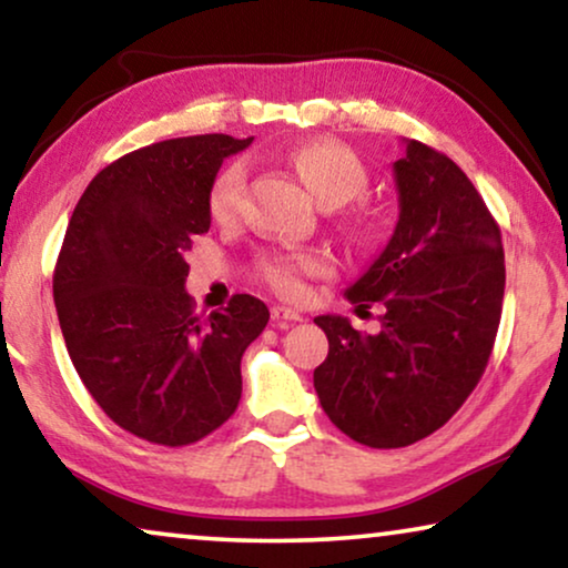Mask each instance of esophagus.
Segmentation results:
<instances>
[{
    "instance_id": "34e87169",
    "label": "esophagus",
    "mask_w": 568,
    "mask_h": 568,
    "mask_svg": "<svg viewBox=\"0 0 568 568\" xmlns=\"http://www.w3.org/2000/svg\"><path fill=\"white\" fill-rule=\"evenodd\" d=\"M271 321H274V323L278 325V328H290L292 323H300V321H302V315L294 313L292 307L276 305V307H271Z\"/></svg>"
}]
</instances>
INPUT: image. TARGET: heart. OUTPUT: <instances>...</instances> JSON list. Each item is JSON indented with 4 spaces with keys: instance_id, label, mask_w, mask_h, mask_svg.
<instances>
[{
    "instance_id": "1",
    "label": "heart",
    "mask_w": 568,
    "mask_h": 568,
    "mask_svg": "<svg viewBox=\"0 0 568 568\" xmlns=\"http://www.w3.org/2000/svg\"><path fill=\"white\" fill-rule=\"evenodd\" d=\"M300 181L325 209L344 206L359 196L367 185V170L352 150L336 142H307L290 154ZM243 168L227 165L214 178L209 191V212L214 220L227 222L237 214L240 191H243ZM331 271V261L323 253H274L258 261V274L271 290L282 297L300 300L307 290V278Z\"/></svg>"
}]
</instances>
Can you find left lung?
Here are the masks:
<instances>
[{"label": "left lung", "mask_w": 568, "mask_h": 568, "mask_svg": "<svg viewBox=\"0 0 568 568\" xmlns=\"http://www.w3.org/2000/svg\"><path fill=\"white\" fill-rule=\"evenodd\" d=\"M398 222L385 251L346 290L379 307V333L321 315L328 356L313 383L346 437L406 447L445 426L484 375L504 300L499 224L447 154L406 139L393 162Z\"/></svg>", "instance_id": "left-lung-1"}]
</instances>
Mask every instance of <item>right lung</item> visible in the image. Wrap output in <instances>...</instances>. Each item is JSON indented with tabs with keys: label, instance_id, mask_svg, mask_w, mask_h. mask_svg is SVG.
<instances>
[{
	"label": "right lung",
	"instance_id": "add662e5",
	"mask_svg": "<svg viewBox=\"0 0 568 568\" xmlns=\"http://www.w3.org/2000/svg\"><path fill=\"white\" fill-rule=\"evenodd\" d=\"M251 142L201 134L123 154L69 220L53 271L67 352L98 406L154 445H191L235 414L240 359L268 323L251 294L201 317L185 292V251L212 224L214 178Z\"/></svg>",
	"mask_w": 568,
	"mask_h": 568
}]
</instances>
